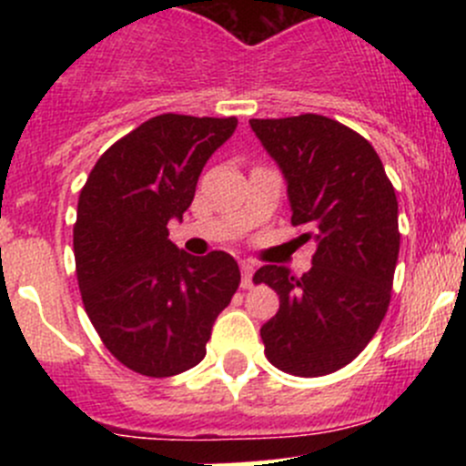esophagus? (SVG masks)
Here are the masks:
<instances>
[{
    "instance_id": "34e87169",
    "label": "esophagus",
    "mask_w": 466,
    "mask_h": 466,
    "mask_svg": "<svg viewBox=\"0 0 466 466\" xmlns=\"http://www.w3.org/2000/svg\"><path fill=\"white\" fill-rule=\"evenodd\" d=\"M241 272H243V279H241V286L243 289H252V275H255V266H252L250 261H243L241 263Z\"/></svg>"
}]
</instances>
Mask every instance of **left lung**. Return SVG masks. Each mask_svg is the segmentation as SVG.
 <instances>
[{
	"mask_svg": "<svg viewBox=\"0 0 466 466\" xmlns=\"http://www.w3.org/2000/svg\"><path fill=\"white\" fill-rule=\"evenodd\" d=\"M286 180L290 223L309 225L313 266L293 277L261 266L257 284L279 295L261 327L266 356L295 377L345 368L368 347L385 318L399 257V205L377 150L322 115L250 119Z\"/></svg>",
	"mask_w": 466,
	"mask_h": 466,
	"instance_id": "8db88e82",
	"label": "left lung"
}]
</instances>
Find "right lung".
I'll use <instances>...</instances> for the list:
<instances>
[{
	"label": "right lung",
	"mask_w": 466,
	"mask_h": 466,
	"mask_svg": "<svg viewBox=\"0 0 466 466\" xmlns=\"http://www.w3.org/2000/svg\"><path fill=\"white\" fill-rule=\"evenodd\" d=\"M234 130V116H153L98 157L78 198L74 257L86 311L110 354L146 377L198 365L241 281L228 252L187 255L167 229Z\"/></svg>",
	"instance_id": "right-lung-1"
}]
</instances>
